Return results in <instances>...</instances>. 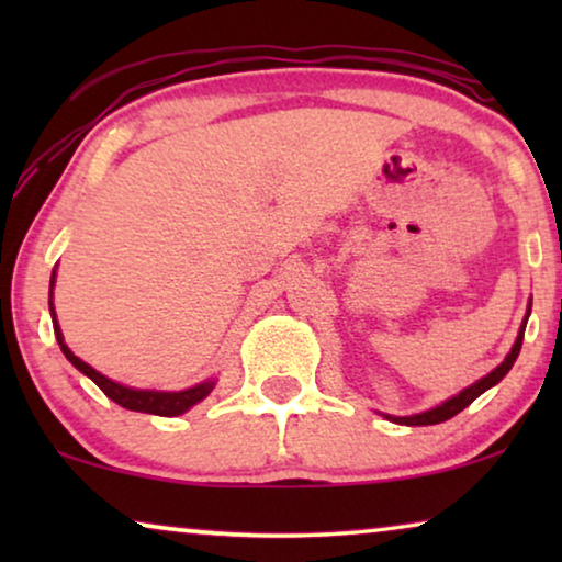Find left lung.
I'll use <instances>...</instances> for the list:
<instances>
[{
	"mask_svg": "<svg viewBox=\"0 0 562 562\" xmlns=\"http://www.w3.org/2000/svg\"><path fill=\"white\" fill-rule=\"evenodd\" d=\"M529 312H532V304H529V310L525 314V322H521L519 335H517V340H514V348L509 350V356H506L504 363H498L488 375H483L481 381L471 383V386L463 389V391H460V394H456L452 398H448V402H442L440 406H435V409H427V412H422V414H412V417H391V414H383V417L391 419V422H396V425L422 427V425H440V422H448L450 417H456L458 412H463L468 404H473L475 398L483 394V391H488L491 386H496V383L502 381L504 375L512 371L514 360H517L519 350H521V340H525V327H527Z\"/></svg>",
	"mask_w": 562,
	"mask_h": 562,
	"instance_id": "1",
	"label": "left lung"
}]
</instances>
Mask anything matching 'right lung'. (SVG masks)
<instances>
[{
  "mask_svg": "<svg viewBox=\"0 0 562 562\" xmlns=\"http://www.w3.org/2000/svg\"><path fill=\"white\" fill-rule=\"evenodd\" d=\"M53 283H56V271H53V279H50V296H53ZM50 304V317H53V329H56V340L60 345V350H64V356L71 360V363L79 368L83 375H89L91 381L97 383L99 389L104 391L106 396L112 398L114 404L125 406L130 412H143V414H158V417H179L191 406L202 402L212 394L214 389V381H204L199 383V386H191V389H183V391H148V389H130V386H122V383L106 379L99 371H94L89 363H83L81 358H76L71 350H68V345L64 342V333H60L58 322H56V310H53V302Z\"/></svg>",
  "mask_w": 562,
  "mask_h": 562,
  "instance_id": "1",
  "label": "right lung"
}]
</instances>
